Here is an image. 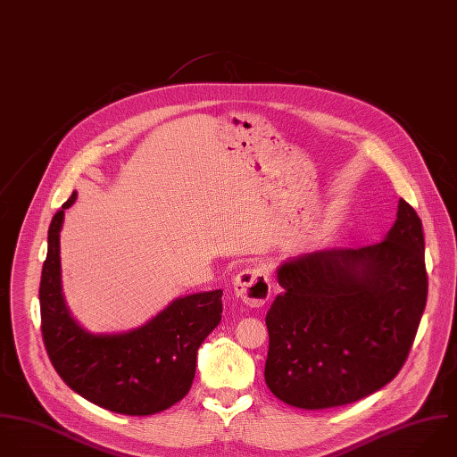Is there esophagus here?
<instances>
[{
	"label": "esophagus",
	"mask_w": 457,
	"mask_h": 457,
	"mask_svg": "<svg viewBox=\"0 0 457 457\" xmlns=\"http://www.w3.org/2000/svg\"><path fill=\"white\" fill-rule=\"evenodd\" d=\"M233 287H235L237 296H240L249 307L265 305L272 293L269 270H265L263 267L242 270L235 277Z\"/></svg>",
	"instance_id": "esophagus-1"
}]
</instances>
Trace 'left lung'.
<instances>
[{
  "label": "left lung",
  "instance_id": "8db88e82",
  "mask_svg": "<svg viewBox=\"0 0 457 457\" xmlns=\"http://www.w3.org/2000/svg\"><path fill=\"white\" fill-rule=\"evenodd\" d=\"M277 280L269 388L303 410L355 403L392 381L413 345L428 300L422 222L399 199L383 242L300 254Z\"/></svg>",
  "mask_w": 457,
  "mask_h": 457
}]
</instances>
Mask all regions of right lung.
<instances>
[{"label":"right lung","instance_id":"obj_1","mask_svg":"<svg viewBox=\"0 0 457 457\" xmlns=\"http://www.w3.org/2000/svg\"><path fill=\"white\" fill-rule=\"evenodd\" d=\"M76 197L51 220L42 267L40 328L49 361L74 392L100 408L139 417L168 410L190 390L197 350L220 323L222 289L180 296L129 332L85 330L62 293L60 231Z\"/></svg>","mask_w":457,"mask_h":457}]
</instances>
